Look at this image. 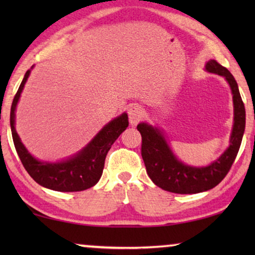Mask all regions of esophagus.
Instances as JSON below:
<instances>
[{"label":"esophagus","mask_w":255,"mask_h":255,"mask_svg":"<svg viewBox=\"0 0 255 255\" xmlns=\"http://www.w3.org/2000/svg\"><path fill=\"white\" fill-rule=\"evenodd\" d=\"M144 117V109L138 104H133L128 109V120H130V124L132 127H135L139 122L141 121V118Z\"/></svg>","instance_id":"obj_1"}]
</instances>
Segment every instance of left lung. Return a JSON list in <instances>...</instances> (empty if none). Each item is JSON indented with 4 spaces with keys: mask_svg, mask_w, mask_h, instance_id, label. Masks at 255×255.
Listing matches in <instances>:
<instances>
[{
    "mask_svg": "<svg viewBox=\"0 0 255 255\" xmlns=\"http://www.w3.org/2000/svg\"><path fill=\"white\" fill-rule=\"evenodd\" d=\"M205 69L224 76L231 87L233 95L235 123L230 138V146L217 160L207 167L184 165L174 155L159 128L146 123H140L137 127L141 134V156L149 179L155 186L170 193L197 194L217 186L235 162L243 140L246 113L237 81L231 73L216 60L208 61Z\"/></svg>",
    "mask_w": 255,
    "mask_h": 255,
    "instance_id": "8db88e82",
    "label": "left lung"
}]
</instances>
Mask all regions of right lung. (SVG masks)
<instances>
[{
	"mask_svg": "<svg viewBox=\"0 0 255 255\" xmlns=\"http://www.w3.org/2000/svg\"><path fill=\"white\" fill-rule=\"evenodd\" d=\"M30 73L31 69L24 75L23 81L13 97L10 110V127L13 144L24 168L38 184L48 189L55 191H82L92 188L102 176L104 161L111 145L128 128V115L124 113L109 122L85 148L72 158L60 162L40 161L30 154L20 141L15 128L16 106Z\"/></svg>",
	"mask_w": 255,
	"mask_h": 255,
	"instance_id": "add662e5",
	"label": "right lung"
}]
</instances>
